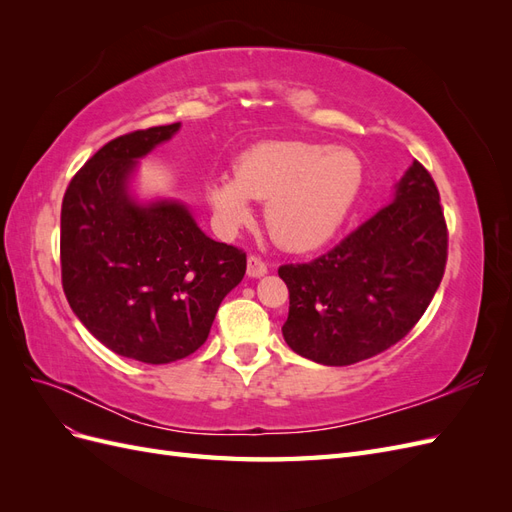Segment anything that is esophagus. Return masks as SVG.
Wrapping results in <instances>:
<instances>
[{"label": "esophagus", "instance_id": "esophagus-1", "mask_svg": "<svg viewBox=\"0 0 512 512\" xmlns=\"http://www.w3.org/2000/svg\"><path fill=\"white\" fill-rule=\"evenodd\" d=\"M267 271H269L267 262L262 260L260 256L252 254L250 258H247V275H250V277H262Z\"/></svg>", "mask_w": 512, "mask_h": 512}]
</instances>
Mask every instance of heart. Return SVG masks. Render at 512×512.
I'll use <instances>...</instances> for the list:
<instances>
[{
  "mask_svg": "<svg viewBox=\"0 0 512 512\" xmlns=\"http://www.w3.org/2000/svg\"><path fill=\"white\" fill-rule=\"evenodd\" d=\"M359 153L309 141H265L243 151L235 175L209 181L207 198L226 232L252 220V200L267 203L277 245L307 252L333 237L363 188Z\"/></svg>",
  "mask_w": 512,
  "mask_h": 512,
  "instance_id": "1",
  "label": "heart"
}]
</instances>
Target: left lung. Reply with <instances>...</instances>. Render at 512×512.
<instances>
[{
	"label": "left lung",
	"instance_id": "left-lung-1",
	"mask_svg": "<svg viewBox=\"0 0 512 512\" xmlns=\"http://www.w3.org/2000/svg\"><path fill=\"white\" fill-rule=\"evenodd\" d=\"M446 256L440 192L414 160L391 205L331 252L277 269L290 292L286 344L309 361L337 367L389 350L425 314Z\"/></svg>",
	"mask_w": 512,
	"mask_h": 512
}]
</instances>
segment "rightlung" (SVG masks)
<instances>
[{"label":"right lung","instance_id":"obj_1","mask_svg":"<svg viewBox=\"0 0 512 512\" xmlns=\"http://www.w3.org/2000/svg\"><path fill=\"white\" fill-rule=\"evenodd\" d=\"M179 123L108 141L76 173L61 203V286L85 329L128 359L164 365L207 342L245 252L209 239L175 200L136 203V160Z\"/></svg>","mask_w":512,"mask_h":512}]
</instances>
